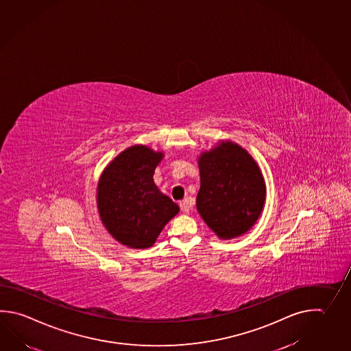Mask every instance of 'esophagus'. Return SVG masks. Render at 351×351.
<instances>
[{"label": "esophagus", "instance_id": "obj_1", "mask_svg": "<svg viewBox=\"0 0 351 351\" xmlns=\"http://www.w3.org/2000/svg\"><path fill=\"white\" fill-rule=\"evenodd\" d=\"M180 208H181L182 213L189 214V211H190V202L187 200L180 201Z\"/></svg>", "mask_w": 351, "mask_h": 351}]
</instances>
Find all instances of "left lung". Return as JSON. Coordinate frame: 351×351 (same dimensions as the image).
<instances>
[{
	"mask_svg": "<svg viewBox=\"0 0 351 351\" xmlns=\"http://www.w3.org/2000/svg\"><path fill=\"white\" fill-rule=\"evenodd\" d=\"M200 190L196 208L220 239L240 237L255 225L266 197L263 173L240 145L221 141L197 160Z\"/></svg>",
	"mask_w": 351,
	"mask_h": 351,
	"instance_id": "1",
	"label": "left lung"
}]
</instances>
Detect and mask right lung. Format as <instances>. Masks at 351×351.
<instances>
[{
	"label": "right lung",
	"mask_w": 351,
	"mask_h": 351,
	"mask_svg": "<svg viewBox=\"0 0 351 351\" xmlns=\"http://www.w3.org/2000/svg\"><path fill=\"white\" fill-rule=\"evenodd\" d=\"M162 158L161 151L134 145L117 155L99 180L101 221L119 243L132 249L151 247L180 211L154 182V172Z\"/></svg>",
	"instance_id": "1"
}]
</instances>
